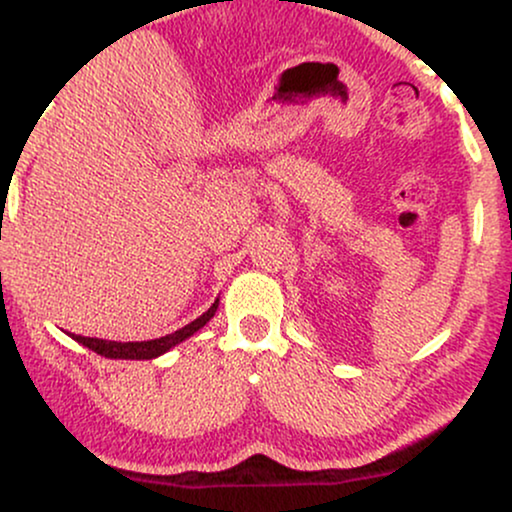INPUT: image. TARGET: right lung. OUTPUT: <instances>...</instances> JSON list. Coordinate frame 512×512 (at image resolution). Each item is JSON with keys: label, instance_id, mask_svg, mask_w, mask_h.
I'll return each instance as SVG.
<instances>
[{"label": "right lung", "instance_id": "1", "mask_svg": "<svg viewBox=\"0 0 512 512\" xmlns=\"http://www.w3.org/2000/svg\"><path fill=\"white\" fill-rule=\"evenodd\" d=\"M219 307V300H214V305L209 307L202 317H197L195 322H190L188 326H183V329L174 331V334H166L162 338H155V341H128V343H119V341H102V338H88V336H76L78 343H83L85 348L95 350L97 355H104V357H121V360H152V357L166 353L169 348H174L176 343L186 341L188 336H193L197 329H202L209 319L214 317V312H217Z\"/></svg>", "mask_w": 512, "mask_h": 512}]
</instances>
